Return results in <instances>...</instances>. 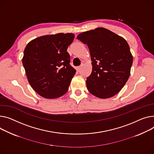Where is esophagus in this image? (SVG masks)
I'll return each mask as SVG.
<instances>
[{
  "label": "esophagus",
  "mask_w": 154,
  "mask_h": 154,
  "mask_svg": "<svg viewBox=\"0 0 154 154\" xmlns=\"http://www.w3.org/2000/svg\"><path fill=\"white\" fill-rule=\"evenodd\" d=\"M81 69V67L80 66H79V67H75V70H77V72H79Z\"/></svg>",
  "instance_id": "obj_1"
}]
</instances>
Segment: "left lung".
I'll list each match as a JSON object with an SVG mask.
<instances>
[{
    "instance_id": "left-lung-1",
    "label": "left lung",
    "mask_w": 154,
    "mask_h": 154,
    "mask_svg": "<svg viewBox=\"0 0 154 154\" xmlns=\"http://www.w3.org/2000/svg\"><path fill=\"white\" fill-rule=\"evenodd\" d=\"M77 38L90 51L92 71L87 78L88 90L100 98L115 96L128 81L132 56L126 41L104 28L80 33Z\"/></svg>"
}]
</instances>
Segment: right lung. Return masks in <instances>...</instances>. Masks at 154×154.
Instances as JSON below:
<instances>
[{"label":"right lung","instance_id":"right-lung-1","mask_svg":"<svg viewBox=\"0 0 154 154\" xmlns=\"http://www.w3.org/2000/svg\"><path fill=\"white\" fill-rule=\"evenodd\" d=\"M73 33L36 38L26 45L22 59L28 82L40 96L56 98L67 91L75 69L70 65L68 46Z\"/></svg>","mask_w":154,"mask_h":154}]
</instances>
